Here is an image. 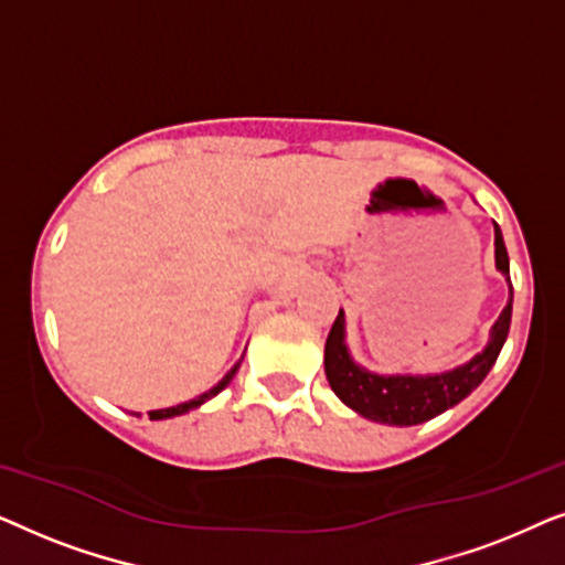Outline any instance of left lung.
<instances>
[{"instance_id":"8db88e82","label":"left lung","mask_w":565,"mask_h":565,"mask_svg":"<svg viewBox=\"0 0 565 565\" xmlns=\"http://www.w3.org/2000/svg\"><path fill=\"white\" fill-rule=\"evenodd\" d=\"M493 257H497V269L507 277L509 285L504 311L499 313L497 323L491 327L489 344L468 362L445 370V373L381 375L358 365L350 347H347L344 311H339L334 327L327 337V350H323V370H327L329 385L339 401L370 422L391 424V427H414V424L435 419V416L470 396L497 362L501 347L507 342L509 323H512L514 290L512 280H509V254L497 223H493Z\"/></svg>"}]
</instances>
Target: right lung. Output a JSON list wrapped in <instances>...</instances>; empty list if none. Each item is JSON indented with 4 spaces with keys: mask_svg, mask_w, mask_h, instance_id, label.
<instances>
[{
    "mask_svg": "<svg viewBox=\"0 0 565 565\" xmlns=\"http://www.w3.org/2000/svg\"><path fill=\"white\" fill-rule=\"evenodd\" d=\"M242 360H244V358H242ZM242 360H238V362H236V365H234V367H231V370H228V373H226V375H223V377H221V381L213 385V388H211V391L200 393V396H195V398H190V401H184V404H177V406H169V408H157V412H149V416H151V419H172V416H182V414H188V412H192V408L203 406V404H205V401H211L213 396H218V393H221L223 388H226V385H228L231 381H234V375H236V370H238V365H242ZM134 416H141V414H136V412H134Z\"/></svg>",
    "mask_w": 565,
    "mask_h": 565,
    "instance_id": "obj_1",
    "label": "right lung"
}]
</instances>
